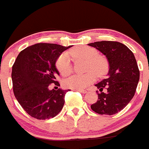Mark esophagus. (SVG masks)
Returning a JSON list of instances; mask_svg holds the SVG:
<instances>
[{
	"mask_svg": "<svg viewBox=\"0 0 149 149\" xmlns=\"http://www.w3.org/2000/svg\"><path fill=\"white\" fill-rule=\"evenodd\" d=\"M78 91V92H80L81 93H83V94H85V93H87V91H86V90H78V91Z\"/></svg>",
	"mask_w": 149,
	"mask_h": 149,
	"instance_id": "34e87169",
	"label": "esophagus"
}]
</instances>
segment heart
Wrapping results in <instances>:
<instances>
[{"label": "heart", "mask_w": 149, "mask_h": 149, "mask_svg": "<svg viewBox=\"0 0 149 149\" xmlns=\"http://www.w3.org/2000/svg\"><path fill=\"white\" fill-rule=\"evenodd\" d=\"M68 56L76 60L87 61L86 71H90L84 75H74L63 81V86L73 90H83L94 83L97 77H103L109 71V64L104 56L98 54L94 47L80 46L70 50L68 54L63 53L57 58L56 68L60 75L67 76L71 74L72 67Z\"/></svg>", "instance_id": "obj_1"}]
</instances>
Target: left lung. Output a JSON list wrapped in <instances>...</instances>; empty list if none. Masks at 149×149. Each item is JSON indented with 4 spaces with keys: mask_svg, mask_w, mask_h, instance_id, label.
<instances>
[{
    "mask_svg": "<svg viewBox=\"0 0 149 149\" xmlns=\"http://www.w3.org/2000/svg\"><path fill=\"white\" fill-rule=\"evenodd\" d=\"M88 45L105 55L109 64L108 77L95 85L100 91H96L98 99L91 107L97 114L112 115L133 98L139 80L138 65L133 52L120 42L101 41Z\"/></svg>",
    "mask_w": 149,
    "mask_h": 149,
    "instance_id": "8db88e82",
    "label": "left lung"
}]
</instances>
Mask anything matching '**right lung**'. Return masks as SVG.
<instances>
[{
	"mask_svg": "<svg viewBox=\"0 0 149 149\" xmlns=\"http://www.w3.org/2000/svg\"><path fill=\"white\" fill-rule=\"evenodd\" d=\"M71 47L38 43L21 51L12 68L13 89L24 110L37 120L53 118L61 112L68 90H50L60 86L55 63L63 51Z\"/></svg>",
	"mask_w": 149,
	"mask_h": 149,
	"instance_id": "obj_1",
	"label": "right lung"
}]
</instances>
